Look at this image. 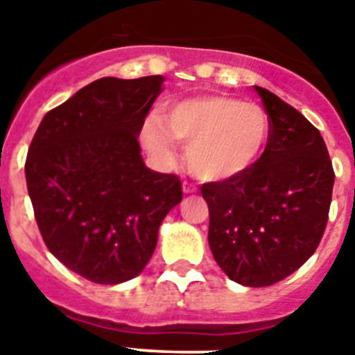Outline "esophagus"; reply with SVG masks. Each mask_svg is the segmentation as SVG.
<instances>
[{"mask_svg": "<svg viewBox=\"0 0 355 355\" xmlns=\"http://www.w3.org/2000/svg\"><path fill=\"white\" fill-rule=\"evenodd\" d=\"M197 188L190 183H183V193L184 196H190V193H196Z\"/></svg>", "mask_w": 355, "mask_h": 355, "instance_id": "obj_1", "label": "esophagus"}]
</instances>
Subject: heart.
I'll return each mask as SVG.
<instances>
[{"label":"heart","mask_w":355,"mask_h":355,"mask_svg":"<svg viewBox=\"0 0 355 355\" xmlns=\"http://www.w3.org/2000/svg\"><path fill=\"white\" fill-rule=\"evenodd\" d=\"M270 139V119L252 103L229 96H197L168 105L165 115H150L142 144L153 158L171 163L175 140L187 147L193 175L224 183L247 174L259 162Z\"/></svg>","instance_id":"b5f03b06"}]
</instances>
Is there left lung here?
Instances as JSON below:
<instances>
[{"instance_id": "1", "label": "left lung", "mask_w": 355, "mask_h": 355, "mask_svg": "<svg viewBox=\"0 0 355 355\" xmlns=\"http://www.w3.org/2000/svg\"><path fill=\"white\" fill-rule=\"evenodd\" d=\"M270 117V139L247 174L208 183L213 258L231 281L261 288L311 258L329 218L334 171L320 131L270 90L254 87Z\"/></svg>"}]
</instances>
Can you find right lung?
Masks as SVG:
<instances>
[{"instance_id":"1","label":"right lung","mask_w":355,"mask_h":355,"mask_svg":"<svg viewBox=\"0 0 355 355\" xmlns=\"http://www.w3.org/2000/svg\"><path fill=\"white\" fill-rule=\"evenodd\" d=\"M163 76L101 78L44 115L26 184L44 241L69 270L97 284L137 277L181 181L146 167L139 135Z\"/></svg>"}]
</instances>
